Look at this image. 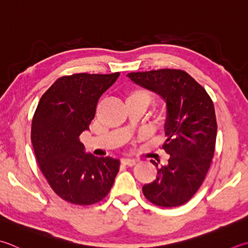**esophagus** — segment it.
<instances>
[{"label":"esophagus","mask_w":248,"mask_h":248,"mask_svg":"<svg viewBox=\"0 0 248 248\" xmlns=\"http://www.w3.org/2000/svg\"><path fill=\"white\" fill-rule=\"evenodd\" d=\"M121 163L124 164V166H128V167H133L135 166V163H137V161L133 159H124L123 161H121Z\"/></svg>","instance_id":"esophagus-1"}]
</instances>
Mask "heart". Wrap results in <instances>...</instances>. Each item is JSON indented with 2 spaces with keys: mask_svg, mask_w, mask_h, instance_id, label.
<instances>
[{
  "mask_svg": "<svg viewBox=\"0 0 248 248\" xmlns=\"http://www.w3.org/2000/svg\"><path fill=\"white\" fill-rule=\"evenodd\" d=\"M152 101L153 94L143 88H133L125 93V104H140L146 108Z\"/></svg>",
  "mask_w": 248,
  "mask_h": 248,
  "instance_id": "b5f03b06",
  "label": "heart"
}]
</instances>
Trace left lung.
<instances>
[{
  "mask_svg": "<svg viewBox=\"0 0 248 248\" xmlns=\"http://www.w3.org/2000/svg\"><path fill=\"white\" fill-rule=\"evenodd\" d=\"M127 76L167 103L168 139L162 149L170 158L158 169L157 178L143 186L144 196L158 206L185 204L202 185L214 156L217 123L213 101L185 71L161 69Z\"/></svg>",
  "mask_w": 248,
  "mask_h": 248,
  "instance_id": "obj_1",
  "label": "left lung"
}]
</instances>
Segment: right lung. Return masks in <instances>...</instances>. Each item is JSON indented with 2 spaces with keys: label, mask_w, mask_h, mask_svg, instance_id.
<instances>
[{
  "label": "right lung",
  "mask_w": 248,
  "mask_h": 248,
  "mask_svg": "<svg viewBox=\"0 0 248 248\" xmlns=\"http://www.w3.org/2000/svg\"><path fill=\"white\" fill-rule=\"evenodd\" d=\"M118 77L119 73L60 77L34 113L31 140L38 167L52 190L73 204L103 200L119 171V160L86 154L79 140L89 130L100 96Z\"/></svg>",
  "instance_id": "add662e5"
}]
</instances>
